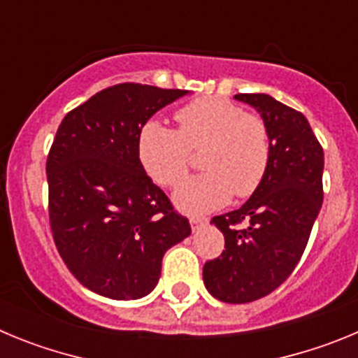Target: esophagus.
Listing matches in <instances>:
<instances>
[{
	"mask_svg": "<svg viewBox=\"0 0 358 358\" xmlns=\"http://www.w3.org/2000/svg\"><path fill=\"white\" fill-rule=\"evenodd\" d=\"M189 224H192V229L197 231L199 227L206 226L208 218H204V217H192V218H189Z\"/></svg>",
	"mask_w": 358,
	"mask_h": 358,
	"instance_id": "34e87169",
	"label": "esophagus"
}]
</instances>
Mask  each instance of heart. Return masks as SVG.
Listing matches in <instances>:
<instances>
[{
	"label": "heart",
	"mask_w": 358,
	"mask_h": 358,
	"mask_svg": "<svg viewBox=\"0 0 358 358\" xmlns=\"http://www.w3.org/2000/svg\"><path fill=\"white\" fill-rule=\"evenodd\" d=\"M179 132L157 120L141 125L136 154L152 181L172 188L188 173L189 148L206 145L204 169L173 194V202L188 215L224 206L233 194L248 197L258 189L271 164L267 123L224 98H199L176 113Z\"/></svg>",
	"instance_id": "b5f03b06"
}]
</instances>
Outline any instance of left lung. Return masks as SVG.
<instances>
[{"label": "left lung", "instance_id": "8db88e82", "mask_svg": "<svg viewBox=\"0 0 358 358\" xmlns=\"http://www.w3.org/2000/svg\"><path fill=\"white\" fill-rule=\"evenodd\" d=\"M235 98L260 113L273 154L249 201L211 218L226 251L204 264L202 280L218 301L240 305L276 290L296 268L322 206L324 154L301 113L264 93Z\"/></svg>", "mask_w": 358, "mask_h": 358}]
</instances>
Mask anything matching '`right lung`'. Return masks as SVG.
<instances>
[{"mask_svg": "<svg viewBox=\"0 0 358 358\" xmlns=\"http://www.w3.org/2000/svg\"><path fill=\"white\" fill-rule=\"evenodd\" d=\"M185 94L118 84L59 125L46 161L50 226L73 276L100 296L129 301L150 294L164 252L192 233L136 154L141 125Z\"/></svg>", "mask_w": 358, "mask_h": 358, "instance_id": "add662e5", "label": "right lung"}]
</instances>
